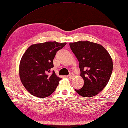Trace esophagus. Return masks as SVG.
Masks as SVG:
<instances>
[{
  "mask_svg": "<svg viewBox=\"0 0 128 128\" xmlns=\"http://www.w3.org/2000/svg\"><path fill=\"white\" fill-rule=\"evenodd\" d=\"M74 77V75L73 73H70L69 76H68V78L70 79H73Z\"/></svg>",
  "mask_w": 128,
  "mask_h": 128,
  "instance_id": "34e87169",
  "label": "esophagus"
}]
</instances>
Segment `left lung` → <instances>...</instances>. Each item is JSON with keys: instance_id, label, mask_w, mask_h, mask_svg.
Wrapping results in <instances>:
<instances>
[{"instance_id": "1", "label": "left lung", "mask_w": 128, "mask_h": 128, "mask_svg": "<svg viewBox=\"0 0 128 128\" xmlns=\"http://www.w3.org/2000/svg\"><path fill=\"white\" fill-rule=\"evenodd\" d=\"M70 48L79 62L82 88L76 90L84 97L94 96L106 86L113 70L112 60L102 45L90 41L70 43Z\"/></svg>"}]
</instances>
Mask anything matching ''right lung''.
<instances>
[{
  "label": "right lung",
  "instance_id": "obj_1",
  "mask_svg": "<svg viewBox=\"0 0 128 128\" xmlns=\"http://www.w3.org/2000/svg\"><path fill=\"white\" fill-rule=\"evenodd\" d=\"M66 43L46 42L32 44L22 57L19 67L22 83L30 94L45 98L54 92L61 79L51 69L57 52Z\"/></svg>",
  "mask_w": 128,
  "mask_h": 128
}]
</instances>
